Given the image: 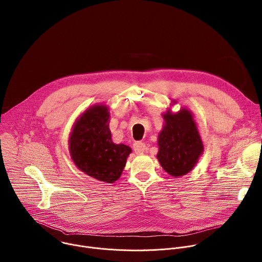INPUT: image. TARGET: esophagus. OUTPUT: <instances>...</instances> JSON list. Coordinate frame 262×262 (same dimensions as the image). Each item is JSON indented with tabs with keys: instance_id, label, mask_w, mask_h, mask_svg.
Returning <instances> with one entry per match:
<instances>
[{
	"instance_id": "esophagus-1",
	"label": "esophagus",
	"mask_w": 262,
	"mask_h": 262,
	"mask_svg": "<svg viewBox=\"0 0 262 262\" xmlns=\"http://www.w3.org/2000/svg\"><path fill=\"white\" fill-rule=\"evenodd\" d=\"M145 150H146V145H145V143L136 142V143L134 144V151H135L137 155H141V154H143Z\"/></svg>"
}]
</instances>
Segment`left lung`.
<instances>
[{
	"mask_svg": "<svg viewBox=\"0 0 262 262\" xmlns=\"http://www.w3.org/2000/svg\"><path fill=\"white\" fill-rule=\"evenodd\" d=\"M165 125L159 135L158 160L171 176L189 173L203 152V144L193 115L186 108L163 115Z\"/></svg>",
	"mask_w": 262,
	"mask_h": 262,
	"instance_id": "left-lung-1",
	"label": "left lung"
}]
</instances>
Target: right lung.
I'll list each match as a JSON object with an SVG mask.
<instances>
[{
  "mask_svg": "<svg viewBox=\"0 0 262 262\" xmlns=\"http://www.w3.org/2000/svg\"><path fill=\"white\" fill-rule=\"evenodd\" d=\"M107 121L106 106L95 105L86 111L74 125L69 149L72 161L80 170L112 183L120 177L132 149L112 142Z\"/></svg>",
  "mask_w": 262,
  "mask_h": 262,
  "instance_id": "1",
  "label": "right lung"
}]
</instances>
